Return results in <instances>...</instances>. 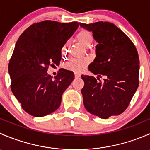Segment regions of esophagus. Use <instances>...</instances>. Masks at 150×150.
<instances>
[{"instance_id": "obj_1", "label": "esophagus", "mask_w": 150, "mask_h": 150, "mask_svg": "<svg viewBox=\"0 0 150 150\" xmlns=\"http://www.w3.org/2000/svg\"><path fill=\"white\" fill-rule=\"evenodd\" d=\"M81 76V75H80V74H78V73H75V77L76 78H79V77Z\"/></svg>"}]
</instances>
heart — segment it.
Masks as SVG:
<instances>
[{
	"label": "heart",
	"mask_w": 150,
	"mask_h": 150,
	"mask_svg": "<svg viewBox=\"0 0 150 150\" xmlns=\"http://www.w3.org/2000/svg\"><path fill=\"white\" fill-rule=\"evenodd\" d=\"M78 38L85 46H89L93 42V36L89 32L82 31L78 33ZM68 45L66 44L63 46L62 53L63 54H67ZM89 61L88 59H73L71 60L66 64V68L74 72H81L88 66Z\"/></svg>",
	"instance_id": "obj_1"
}]
</instances>
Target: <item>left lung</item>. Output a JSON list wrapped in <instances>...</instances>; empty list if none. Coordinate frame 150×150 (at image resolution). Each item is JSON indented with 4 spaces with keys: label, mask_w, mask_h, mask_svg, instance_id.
<instances>
[{
    "label": "left lung",
    "mask_w": 150,
    "mask_h": 150,
    "mask_svg": "<svg viewBox=\"0 0 150 150\" xmlns=\"http://www.w3.org/2000/svg\"><path fill=\"white\" fill-rule=\"evenodd\" d=\"M91 31L98 43L95 59L88 70L98 75H82L81 90L85 108L103 119L123 112L131 102L139 83V59L131 39L114 24L98 22L80 23ZM104 76L103 82L99 77ZM99 79V81H98Z\"/></svg>",
    "instance_id": "left-lung-1"
}]
</instances>
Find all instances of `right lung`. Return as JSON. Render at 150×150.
Returning a JSON list of instances; mask_svg holds the SVG:
<instances>
[{
    "mask_svg": "<svg viewBox=\"0 0 150 150\" xmlns=\"http://www.w3.org/2000/svg\"><path fill=\"white\" fill-rule=\"evenodd\" d=\"M79 26L78 22L45 20L30 25L15 45L8 64L11 89L26 112L34 117L51 114L74 80L72 71L60 69L53 78L49 66L59 64L62 48Z\"/></svg>",
    "mask_w": 150,
    "mask_h": 150,
    "instance_id": "1",
    "label": "right lung"
}]
</instances>
